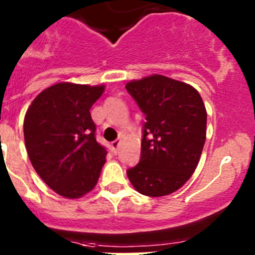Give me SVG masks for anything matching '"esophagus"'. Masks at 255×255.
<instances>
[{"label": "esophagus", "instance_id": "1", "mask_svg": "<svg viewBox=\"0 0 255 255\" xmlns=\"http://www.w3.org/2000/svg\"><path fill=\"white\" fill-rule=\"evenodd\" d=\"M120 140H113V142L111 143V146H112V149L115 151H117V149L120 148Z\"/></svg>", "mask_w": 255, "mask_h": 255}]
</instances>
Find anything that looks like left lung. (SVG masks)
<instances>
[{
	"mask_svg": "<svg viewBox=\"0 0 255 255\" xmlns=\"http://www.w3.org/2000/svg\"><path fill=\"white\" fill-rule=\"evenodd\" d=\"M126 89L145 115L140 160L127 176L139 194L170 195L191 177L206 140L207 112L199 91L186 82L154 75Z\"/></svg>",
	"mask_w": 255,
	"mask_h": 255,
	"instance_id": "obj_1",
	"label": "left lung"
}]
</instances>
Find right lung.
I'll return each instance as SVG.
<instances>
[{"mask_svg": "<svg viewBox=\"0 0 255 255\" xmlns=\"http://www.w3.org/2000/svg\"><path fill=\"white\" fill-rule=\"evenodd\" d=\"M105 85L59 82L43 90L28 107L23 123L28 156L53 191L80 199L97 184L106 149L95 138L90 115Z\"/></svg>", "mask_w": 255, "mask_h": 255, "instance_id": "right-lung-1", "label": "right lung"}]
</instances>
